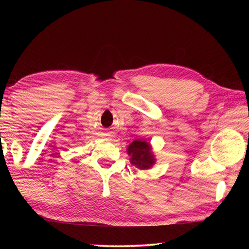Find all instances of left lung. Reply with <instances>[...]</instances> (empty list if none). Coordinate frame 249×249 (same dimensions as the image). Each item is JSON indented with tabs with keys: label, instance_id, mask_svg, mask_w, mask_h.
<instances>
[{
	"label": "left lung",
	"instance_id": "obj_1",
	"mask_svg": "<svg viewBox=\"0 0 249 249\" xmlns=\"http://www.w3.org/2000/svg\"><path fill=\"white\" fill-rule=\"evenodd\" d=\"M130 163L141 170H148L156 163V157L150 142L146 140H136L127 147Z\"/></svg>",
	"mask_w": 249,
	"mask_h": 249
}]
</instances>
